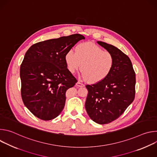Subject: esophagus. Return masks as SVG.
Masks as SVG:
<instances>
[{"label":"esophagus","instance_id":"esophagus-1","mask_svg":"<svg viewBox=\"0 0 157 157\" xmlns=\"http://www.w3.org/2000/svg\"><path fill=\"white\" fill-rule=\"evenodd\" d=\"M76 85L77 87H84V84L83 83L81 82L80 81H78Z\"/></svg>","mask_w":157,"mask_h":157}]
</instances>
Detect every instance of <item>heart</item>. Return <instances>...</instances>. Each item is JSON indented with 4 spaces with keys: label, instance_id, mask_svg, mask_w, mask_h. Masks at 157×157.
<instances>
[{
    "label": "heart",
    "instance_id": "heart-1",
    "mask_svg": "<svg viewBox=\"0 0 157 157\" xmlns=\"http://www.w3.org/2000/svg\"><path fill=\"white\" fill-rule=\"evenodd\" d=\"M64 58L67 68L71 73L78 70L81 66L83 78L93 84L105 80L114 64L113 55L90 42L79 44L76 52L70 50L66 53Z\"/></svg>",
    "mask_w": 157,
    "mask_h": 157
}]
</instances>
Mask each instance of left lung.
<instances>
[{"mask_svg": "<svg viewBox=\"0 0 157 157\" xmlns=\"http://www.w3.org/2000/svg\"><path fill=\"white\" fill-rule=\"evenodd\" d=\"M98 43L113 55L114 64L105 80L86 86L85 108L93 121L106 124L118 119L134 100L136 73L130 58L121 50L105 42Z\"/></svg>", "mask_w": 157, "mask_h": 157, "instance_id": "left-lung-1", "label": "left lung"}]
</instances>
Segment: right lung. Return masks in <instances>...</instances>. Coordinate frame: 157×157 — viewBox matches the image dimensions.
<instances>
[{"label":"right lung","mask_w":157,"mask_h":157,"mask_svg":"<svg viewBox=\"0 0 157 157\" xmlns=\"http://www.w3.org/2000/svg\"><path fill=\"white\" fill-rule=\"evenodd\" d=\"M82 39L84 36L76 33L48 40L26 52L20 70L21 96L36 117L50 121L61 113L66 91L78 81L67 68L65 54Z\"/></svg>","instance_id":"1"}]
</instances>
